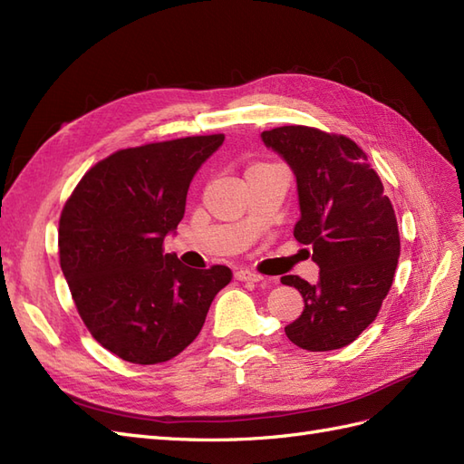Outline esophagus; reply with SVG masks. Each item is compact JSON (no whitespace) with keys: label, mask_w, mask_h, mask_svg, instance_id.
I'll use <instances>...</instances> for the list:
<instances>
[{"label":"esophagus","mask_w":464,"mask_h":464,"mask_svg":"<svg viewBox=\"0 0 464 464\" xmlns=\"http://www.w3.org/2000/svg\"><path fill=\"white\" fill-rule=\"evenodd\" d=\"M235 278L239 282H260L263 280V276L256 275V272H251V270H237L235 272Z\"/></svg>","instance_id":"esophagus-1"}]
</instances>
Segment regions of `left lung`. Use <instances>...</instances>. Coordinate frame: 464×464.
<instances>
[{
  "instance_id": "1",
  "label": "left lung",
  "mask_w": 464,
  "mask_h": 464,
  "mask_svg": "<svg viewBox=\"0 0 464 464\" xmlns=\"http://www.w3.org/2000/svg\"><path fill=\"white\" fill-rule=\"evenodd\" d=\"M260 139L295 176L300 221L294 237L314 248L319 266L315 284L282 276L304 298L302 315L284 331L305 351L341 349L374 322L394 280V208L351 139L302 125L263 130Z\"/></svg>"
}]
</instances>
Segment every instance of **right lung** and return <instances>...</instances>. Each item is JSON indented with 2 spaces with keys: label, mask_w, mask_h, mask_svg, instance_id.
<instances>
[{
  "label": "right lung",
  "mask_w": 464,
  "mask_h": 464,
  "mask_svg": "<svg viewBox=\"0 0 464 464\" xmlns=\"http://www.w3.org/2000/svg\"><path fill=\"white\" fill-rule=\"evenodd\" d=\"M223 135L117 150L90 169L58 225L61 268L82 322L102 347L135 364L182 353L204 327L227 266L198 270L162 253L184 218L196 172Z\"/></svg>",
  "instance_id": "1"
}]
</instances>
